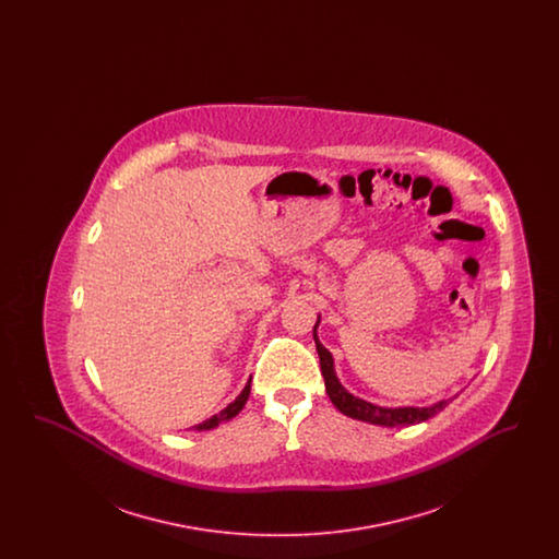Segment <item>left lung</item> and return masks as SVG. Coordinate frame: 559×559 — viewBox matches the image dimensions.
<instances>
[{
    "instance_id": "left-lung-1",
    "label": "left lung",
    "mask_w": 559,
    "mask_h": 559,
    "mask_svg": "<svg viewBox=\"0 0 559 559\" xmlns=\"http://www.w3.org/2000/svg\"><path fill=\"white\" fill-rule=\"evenodd\" d=\"M320 322V320H319ZM319 322L314 324V342H317V352L320 356V371L324 377V388H326V394L331 402L347 415L352 419H358V421H367L372 426H385V427H402V426H415V424H421L431 419L433 415H438L440 411H444L449 406V400H440L431 406H399V408H385V406H377L371 404L367 400L356 399L347 392L346 388L340 383L335 369H333V356L326 347L322 346L317 337V326Z\"/></svg>"
}]
</instances>
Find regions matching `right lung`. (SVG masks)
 Returning a JSON list of instances; mask_svg holds the SVG:
<instances>
[{"mask_svg":"<svg viewBox=\"0 0 559 559\" xmlns=\"http://www.w3.org/2000/svg\"><path fill=\"white\" fill-rule=\"evenodd\" d=\"M249 392H251V381H247V385H245V390L240 392L239 396L235 402H230L224 411H219L217 415H213L212 419H207V421H203V424H199L197 429H213V427L219 426L222 421H228V419H233V417H237L240 413V408L245 406V402L249 399Z\"/></svg>","mask_w":559,"mask_h":559,"instance_id":"right-lung-1","label":"right lung"}]
</instances>
